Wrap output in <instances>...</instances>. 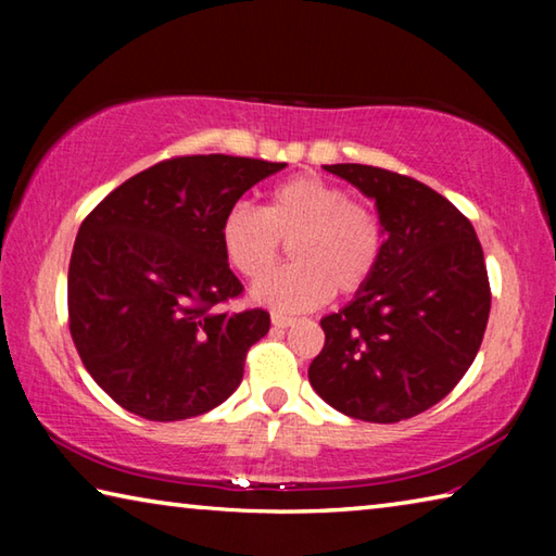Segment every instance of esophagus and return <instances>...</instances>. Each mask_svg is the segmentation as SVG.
I'll list each match as a JSON object with an SVG mask.
<instances>
[{"label": "esophagus", "instance_id": "1", "mask_svg": "<svg viewBox=\"0 0 556 556\" xmlns=\"http://www.w3.org/2000/svg\"><path fill=\"white\" fill-rule=\"evenodd\" d=\"M294 321H296L294 316H287V314H279V312L271 314V324H275L277 328H287V326H291Z\"/></svg>", "mask_w": 556, "mask_h": 556}]
</instances>
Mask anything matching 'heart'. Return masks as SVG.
<instances>
[{"instance_id":"obj_1","label":"heart","mask_w":556,"mask_h":556,"mask_svg":"<svg viewBox=\"0 0 556 556\" xmlns=\"http://www.w3.org/2000/svg\"><path fill=\"white\" fill-rule=\"evenodd\" d=\"M220 244L235 271L252 281L267 277L289 244L294 265L262 281L255 296L301 312L365 289L380 265L382 228L343 186L299 174L271 188L262 211L235 205L225 213Z\"/></svg>"}]
</instances>
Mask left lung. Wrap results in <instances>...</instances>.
<instances>
[{
	"mask_svg": "<svg viewBox=\"0 0 556 556\" xmlns=\"http://www.w3.org/2000/svg\"><path fill=\"white\" fill-rule=\"evenodd\" d=\"M375 199L384 232L372 279L321 318L326 343L308 380L333 409L394 425L456 388L491 314V281L470 220L434 188L397 172L333 164Z\"/></svg>",
	"mask_w": 556,
	"mask_h": 556,
	"instance_id": "obj_1",
	"label": "left lung"
}]
</instances>
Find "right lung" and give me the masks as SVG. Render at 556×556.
<instances>
[{"instance_id":"obj_1","label":"right lung","mask_w":556,"mask_h":556,"mask_svg":"<svg viewBox=\"0 0 556 556\" xmlns=\"http://www.w3.org/2000/svg\"><path fill=\"white\" fill-rule=\"evenodd\" d=\"M287 164L172 156L127 178L83 220L68 267V326L86 370L119 407L191 419L238 390L244 355L269 331L220 244L225 213Z\"/></svg>"}]
</instances>
